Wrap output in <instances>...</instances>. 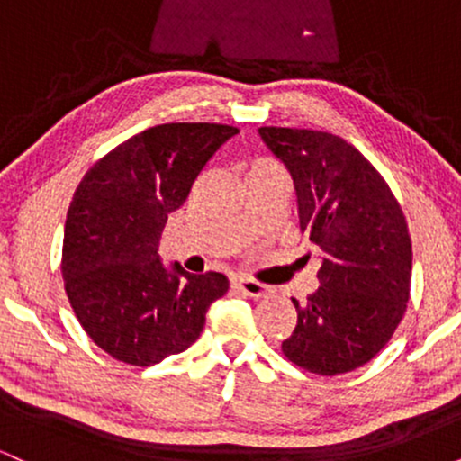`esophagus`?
I'll use <instances>...</instances> for the list:
<instances>
[{"instance_id": "1", "label": "esophagus", "mask_w": 461, "mask_h": 461, "mask_svg": "<svg viewBox=\"0 0 461 461\" xmlns=\"http://www.w3.org/2000/svg\"><path fill=\"white\" fill-rule=\"evenodd\" d=\"M234 285H236L238 290H240L242 294H247V297H251V299H262V297H267V294H268L267 285L260 284V282H256V279L240 277V279H236Z\"/></svg>"}]
</instances>
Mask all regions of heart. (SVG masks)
Instances as JSON below:
<instances>
[{"label": "heart", "instance_id": "b5f03b06", "mask_svg": "<svg viewBox=\"0 0 461 461\" xmlns=\"http://www.w3.org/2000/svg\"><path fill=\"white\" fill-rule=\"evenodd\" d=\"M262 168H279V164L268 160V158H256V160H251V164H249V173L262 171Z\"/></svg>", "mask_w": 461, "mask_h": 461}]
</instances>
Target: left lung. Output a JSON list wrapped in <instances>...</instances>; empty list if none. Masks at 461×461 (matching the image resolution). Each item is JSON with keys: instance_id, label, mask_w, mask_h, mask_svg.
Listing matches in <instances>:
<instances>
[{"instance_id": "obj_1", "label": "left lung", "mask_w": 461, "mask_h": 461, "mask_svg": "<svg viewBox=\"0 0 461 461\" xmlns=\"http://www.w3.org/2000/svg\"><path fill=\"white\" fill-rule=\"evenodd\" d=\"M294 179L299 223L322 251L319 290L293 299L297 327L284 356L310 373H348L388 345L403 321L411 284V238L382 173L340 136L260 128Z\"/></svg>"}]
</instances>
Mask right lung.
Segmentation results:
<instances>
[{
    "label": "right lung",
    "instance_id": "add662e5",
    "mask_svg": "<svg viewBox=\"0 0 461 461\" xmlns=\"http://www.w3.org/2000/svg\"><path fill=\"white\" fill-rule=\"evenodd\" d=\"M236 128L164 123L105 153L82 177L67 212L62 277L88 338L131 366L186 351L205 312L230 288L223 273L167 268L158 245L168 214Z\"/></svg>",
    "mask_w": 461,
    "mask_h": 461
}]
</instances>
